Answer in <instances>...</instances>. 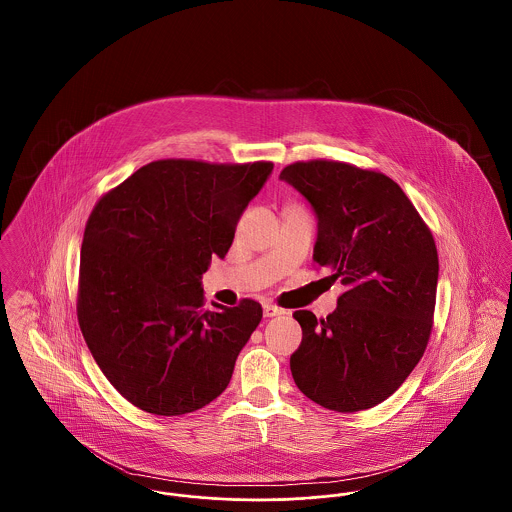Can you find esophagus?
<instances>
[{
    "label": "esophagus",
    "mask_w": 512,
    "mask_h": 512,
    "mask_svg": "<svg viewBox=\"0 0 512 512\" xmlns=\"http://www.w3.org/2000/svg\"><path fill=\"white\" fill-rule=\"evenodd\" d=\"M263 315L267 318L280 317V315H284V309H280V307H276L272 303H265L263 305Z\"/></svg>",
    "instance_id": "esophagus-1"
}]
</instances>
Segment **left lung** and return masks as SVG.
Returning a JSON list of instances; mask_svg holds the SVG:
<instances>
[{"label":"left lung","instance_id":"8db88e82","mask_svg":"<svg viewBox=\"0 0 512 512\" xmlns=\"http://www.w3.org/2000/svg\"><path fill=\"white\" fill-rule=\"evenodd\" d=\"M317 217L313 261L345 292L332 315L295 311L303 340L293 382L311 401L357 413L386 401L424 355L438 290V251L405 192L382 172L338 161L280 172Z\"/></svg>","mask_w":512,"mask_h":512}]
</instances>
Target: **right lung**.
<instances>
[{
    "mask_svg": "<svg viewBox=\"0 0 512 512\" xmlns=\"http://www.w3.org/2000/svg\"><path fill=\"white\" fill-rule=\"evenodd\" d=\"M272 163L155 161L103 195L80 249L78 324L105 378L146 413L217 399L263 318L257 301L203 307L201 278L228 253Z\"/></svg>",
    "mask_w": 512,
    "mask_h": 512,
    "instance_id": "1",
    "label": "right lung"
}]
</instances>
